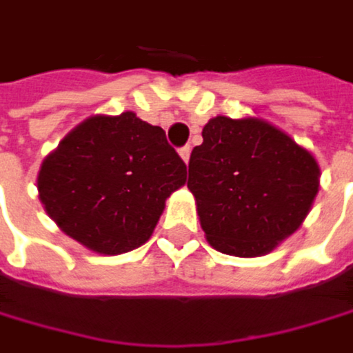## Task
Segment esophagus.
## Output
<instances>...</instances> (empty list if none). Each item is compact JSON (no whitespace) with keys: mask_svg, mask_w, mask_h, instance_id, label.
Segmentation results:
<instances>
[{"mask_svg":"<svg viewBox=\"0 0 353 353\" xmlns=\"http://www.w3.org/2000/svg\"><path fill=\"white\" fill-rule=\"evenodd\" d=\"M190 153H192V149H190V147H181V149H179V157L183 159V163H185V165H188V161H190Z\"/></svg>","mask_w":353,"mask_h":353,"instance_id":"34e87169","label":"esophagus"}]
</instances>
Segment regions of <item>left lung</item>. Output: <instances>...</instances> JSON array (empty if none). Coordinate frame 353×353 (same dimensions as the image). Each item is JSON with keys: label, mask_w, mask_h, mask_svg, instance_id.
Returning <instances> with one entry per match:
<instances>
[{"label": "left lung", "mask_w": 353, "mask_h": 353, "mask_svg": "<svg viewBox=\"0 0 353 353\" xmlns=\"http://www.w3.org/2000/svg\"><path fill=\"white\" fill-rule=\"evenodd\" d=\"M190 155L206 241L221 253L259 257L288 239L319 192L317 159L290 134L255 116L210 118Z\"/></svg>", "instance_id": "8db88e82"}]
</instances>
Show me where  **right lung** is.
Wrapping results in <instances>:
<instances>
[{
    "label": "right lung",
    "mask_w": 353,
    "mask_h": 353,
    "mask_svg": "<svg viewBox=\"0 0 353 353\" xmlns=\"http://www.w3.org/2000/svg\"><path fill=\"white\" fill-rule=\"evenodd\" d=\"M185 183V163L161 126L134 112L96 114L48 153L38 198L57 227L100 255L147 243L165 200Z\"/></svg>",
    "instance_id": "1"
}]
</instances>
